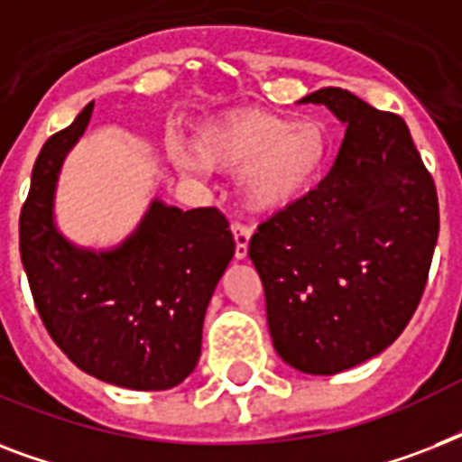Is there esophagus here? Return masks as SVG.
Here are the masks:
<instances>
[{"label": "esophagus", "mask_w": 462, "mask_h": 462, "mask_svg": "<svg viewBox=\"0 0 462 462\" xmlns=\"http://www.w3.org/2000/svg\"><path fill=\"white\" fill-rule=\"evenodd\" d=\"M232 235H235V259L242 261L246 259V249H249V237H252V230L245 227V225L232 223Z\"/></svg>", "instance_id": "34e87169"}]
</instances>
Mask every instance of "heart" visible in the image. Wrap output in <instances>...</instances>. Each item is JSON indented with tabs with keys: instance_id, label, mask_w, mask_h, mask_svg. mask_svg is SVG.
I'll list each match as a JSON object with an SVG mask.
<instances>
[{
	"instance_id": "b5f03b06",
	"label": "heart",
	"mask_w": 462,
	"mask_h": 462,
	"mask_svg": "<svg viewBox=\"0 0 462 462\" xmlns=\"http://www.w3.org/2000/svg\"><path fill=\"white\" fill-rule=\"evenodd\" d=\"M330 153L319 122H295L263 110H237L203 125L194 143L170 141L167 155L187 177L210 170L237 172L239 199L271 216L295 206L316 187Z\"/></svg>"
}]
</instances>
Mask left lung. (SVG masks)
<instances>
[{"instance_id": "8db88e82", "label": "left lung", "mask_w": 462, "mask_h": 462, "mask_svg": "<svg viewBox=\"0 0 462 462\" xmlns=\"http://www.w3.org/2000/svg\"><path fill=\"white\" fill-rule=\"evenodd\" d=\"M347 129L330 172L259 225L249 259L266 292L275 352L330 376L383 352L415 314L439 237L437 187L408 125L350 90L321 88Z\"/></svg>"}]
</instances>
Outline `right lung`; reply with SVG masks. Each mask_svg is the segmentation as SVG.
<instances>
[{
    "label": "right lung",
    "instance_id": "obj_1",
    "mask_svg": "<svg viewBox=\"0 0 462 462\" xmlns=\"http://www.w3.org/2000/svg\"><path fill=\"white\" fill-rule=\"evenodd\" d=\"M90 115L93 103L35 160L18 223L21 261L47 333L79 369L112 386L167 391L201 357L206 309L235 239L216 208L153 199L117 246L96 252L69 242L54 220V194Z\"/></svg>",
    "mask_w": 462,
    "mask_h": 462
}]
</instances>
